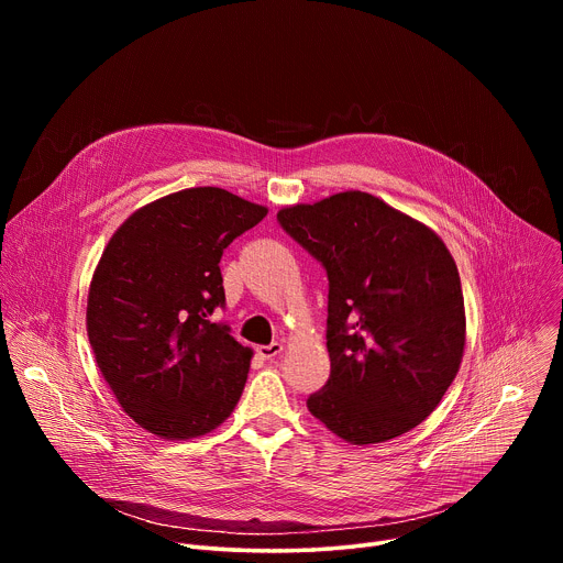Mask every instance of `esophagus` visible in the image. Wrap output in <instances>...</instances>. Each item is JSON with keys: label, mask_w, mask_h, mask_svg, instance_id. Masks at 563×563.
Returning <instances> with one entry per match:
<instances>
[{"label": "esophagus", "mask_w": 563, "mask_h": 563, "mask_svg": "<svg viewBox=\"0 0 563 563\" xmlns=\"http://www.w3.org/2000/svg\"><path fill=\"white\" fill-rule=\"evenodd\" d=\"M256 352L263 356V358H274V356H278L280 352H283V343H269V345H258L256 347Z\"/></svg>", "instance_id": "obj_1"}]
</instances>
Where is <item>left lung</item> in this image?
I'll return each instance as SVG.
<instances>
[{
    "label": "left lung",
    "instance_id": "left-lung-1",
    "mask_svg": "<svg viewBox=\"0 0 563 563\" xmlns=\"http://www.w3.org/2000/svg\"><path fill=\"white\" fill-rule=\"evenodd\" d=\"M276 218L330 280L332 372L307 410L354 445L410 432L441 404L465 345L461 278L443 240L363 191Z\"/></svg>",
    "mask_w": 563,
    "mask_h": 563
}]
</instances>
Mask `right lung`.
<instances>
[{
    "label": "right lung",
    "mask_w": 563,
    "mask_h": 563,
    "mask_svg": "<svg viewBox=\"0 0 563 563\" xmlns=\"http://www.w3.org/2000/svg\"><path fill=\"white\" fill-rule=\"evenodd\" d=\"M267 209L196 187L137 209L113 233L89 289L87 332L122 410L183 441L216 430L245 389L252 350L213 323L220 258Z\"/></svg>",
    "instance_id": "obj_1"
}]
</instances>
